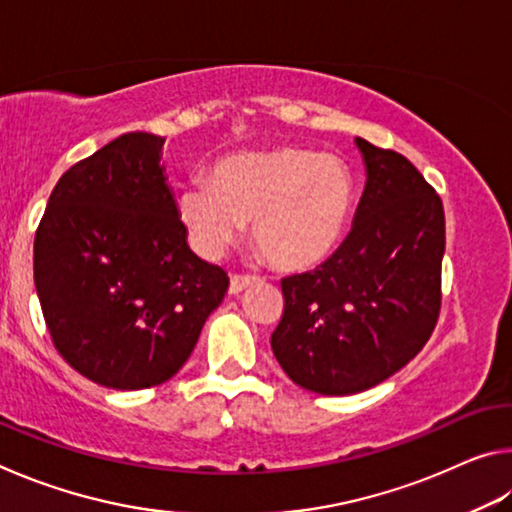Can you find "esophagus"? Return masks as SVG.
Masks as SVG:
<instances>
[{
    "label": "esophagus",
    "mask_w": 512,
    "mask_h": 512,
    "mask_svg": "<svg viewBox=\"0 0 512 512\" xmlns=\"http://www.w3.org/2000/svg\"><path fill=\"white\" fill-rule=\"evenodd\" d=\"M257 282L255 275H232L230 277V293L232 296H237V293H241L248 287H253V284Z\"/></svg>",
    "instance_id": "1"
}]
</instances>
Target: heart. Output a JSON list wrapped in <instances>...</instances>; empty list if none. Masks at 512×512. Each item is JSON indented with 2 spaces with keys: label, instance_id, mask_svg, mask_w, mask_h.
<instances>
[{
  "label": "heart",
  "instance_id": "1",
  "mask_svg": "<svg viewBox=\"0 0 512 512\" xmlns=\"http://www.w3.org/2000/svg\"><path fill=\"white\" fill-rule=\"evenodd\" d=\"M352 207L348 169L332 155L300 149L246 151L219 160L210 183L178 194V216L205 255H221L253 223L268 264L309 271L341 244Z\"/></svg>",
  "mask_w": 512,
  "mask_h": 512
}]
</instances>
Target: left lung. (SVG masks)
I'll return each instance as SVG.
<instances>
[{
    "label": "left lung",
    "instance_id": "left-lung-1",
    "mask_svg": "<svg viewBox=\"0 0 512 512\" xmlns=\"http://www.w3.org/2000/svg\"><path fill=\"white\" fill-rule=\"evenodd\" d=\"M357 146L368 178L350 235L316 271L284 277L271 336L289 379L320 395L361 393L404 368L443 298V201L402 153Z\"/></svg>",
    "mask_w": 512,
    "mask_h": 512
}]
</instances>
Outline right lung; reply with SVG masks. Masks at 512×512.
<instances>
[{
  "label": "right lung",
  "mask_w": 512,
  "mask_h": 512,
  "mask_svg": "<svg viewBox=\"0 0 512 512\" xmlns=\"http://www.w3.org/2000/svg\"><path fill=\"white\" fill-rule=\"evenodd\" d=\"M162 144L126 133L69 167L33 244V280L56 350L115 391L176 375L230 284L187 246Z\"/></svg>",
  "instance_id": "right-lung-1"
}]
</instances>
